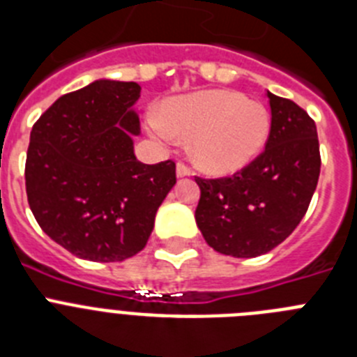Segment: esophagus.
Segmentation results:
<instances>
[{
  "label": "esophagus",
  "instance_id": "esophagus-1",
  "mask_svg": "<svg viewBox=\"0 0 357 357\" xmlns=\"http://www.w3.org/2000/svg\"><path fill=\"white\" fill-rule=\"evenodd\" d=\"M189 175H191V169H189L184 162L176 164V176H178V178H182V176H189Z\"/></svg>",
  "mask_w": 357,
  "mask_h": 357
}]
</instances>
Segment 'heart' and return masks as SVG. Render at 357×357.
Returning a JSON list of instances; mask_svg holds the SVG:
<instances>
[{
	"label": "heart",
	"mask_w": 357,
	"mask_h": 357,
	"mask_svg": "<svg viewBox=\"0 0 357 357\" xmlns=\"http://www.w3.org/2000/svg\"><path fill=\"white\" fill-rule=\"evenodd\" d=\"M270 127L263 103L229 89L172 98L162 114L146 116L148 132L159 139H191V160L211 175H230L248 166L263 151Z\"/></svg>",
	"instance_id": "1"
}]
</instances>
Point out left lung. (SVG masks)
Segmentation results:
<instances>
[{"label": "left lung", "mask_w": 357, "mask_h": 357, "mask_svg": "<svg viewBox=\"0 0 357 357\" xmlns=\"http://www.w3.org/2000/svg\"><path fill=\"white\" fill-rule=\"evenodd\" d=\"M272 127L266 146L241 172L200 178L197 225L209 247L257 257L284 241L304 218L320 176L317 125L291 100L268 93Z\"/></svg>", "instance_id": "1"}]
</instances>
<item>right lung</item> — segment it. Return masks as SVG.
Returning a JSON list of instances; mask_svg holds the SVG:
<instances>
[{
	"label": "right lung",
	"instance_id": "1",
	"mask_svg": "<svg viewBox=\"0 0 357 357\" xmlns=\"http://www.w3.org/2000/svg\"><path fill=\"white\" fill-rule=\"evenodd\" d=\"M135 82L96 80L64 94L31 128L26 195L40 229L80 259L125 261L146 247L175 185V162L135 159Z\"/></svg>",
	"mask_w": 357,
	"mask_h": 357
}]
</instances>
